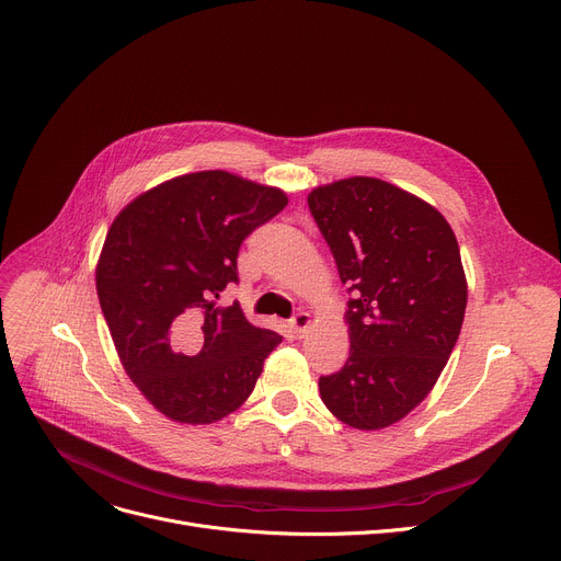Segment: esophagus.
Returning a JSON list of instances; mask_svg holds the SVG:
<instances>
[{
  "instance_id": "34e87169",
  "label": "esophagus",
  "mask_w": 561,
  "mask_h": 561,
  "mask_svg": "<svg viewBox=\"0 0 561 561\" xmlns=\"http://www.w3.org/2000/svg\"><path fill=\"white\" fill-rule=\"evenodd\" d=\"M312 325V319H310V314L308 312H298L291 321H289V328H291V332H294V336H304L306 334V330Z\"/></svg>"
}]
</instances>
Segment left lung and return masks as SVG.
<instances>
[{"label":"left lung","instance_id":"obj_1","mask_svg":"<svg viewBox=\"0 0 561 561\" xmlns=\"http://www.w3.org/2000/svg\"><path fill=\"white\" fill-rule=\"evenodd\" d=\"M339 278L351 285V357L321 377L328 411L362 431L391 426L434 389L458 341L467 278L438 208L389 182L348 178L308 195Z\"/></svg>","mask_w":561,"mask_h":561}]
</instances>
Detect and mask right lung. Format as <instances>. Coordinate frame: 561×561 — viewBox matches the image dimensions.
I'll return each instance as SVG.
<instances>
[{"label": "right lung", "mask_w": 561, "mask_h": 561, "mask_svg": "<svg viewBox=\"0 0 561 561\" xmlns=\"http://www.w3.org/2000/svg\"><path fill=\"white\" fill-rule=\"evenodd\" d=\"M285 206L280 188L202 170L114 218L96 265L101 310L125 373L168 420L210 424L240 409L283 341L218 298L238 283L242 240Z\"/></svg>", "instance_id": "obj_1"}]
</instances>
